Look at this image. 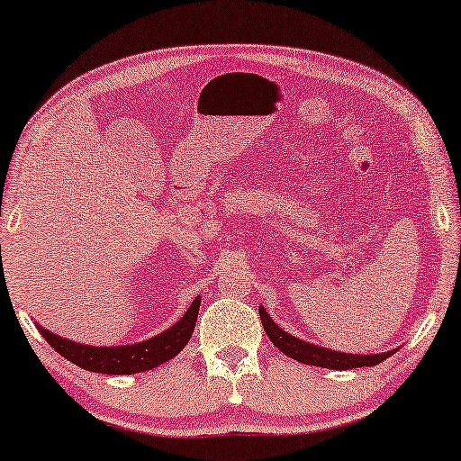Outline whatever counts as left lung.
Segmentation results:
<instances>
[{"instance_id": "obj_1", "label": "left lung", "mask_w": 461, "mask_h": 461, "mask_svg": "<svg viewBox=\"0 0 461 461\" xmlns=\"http://www.w3.org/2000/svg\"><path fill=\"white\" fill-rule=\"evenodd\" d=\"M259 317H261V323H264L267 338L272 339L276 348L285 352L286 357L299 360V363H304V365L346 371V369H358V366H375L395 352V350H389L384 354H365L363 357V354H342L328 348H320V346L303 342V339L286 334L285 330L278 328V325L270 320V315L266 313L264 307H259Z\"/></svg>"}]
</instances>
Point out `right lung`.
Wrapping results in <instances>:
<instances>
[{
	"instance_id": "obj_1",
	"label": "right lung",
	"mask_w": 461,
	"mask_h": 461,
	"mask_svg": "<svg viewBox=\"0 0 461 461\" xmlns=\"http://www.w3.org/2000/svg\"><path fill=\"white\" fill-rule=\"evenodd\" d=\"M197 311H200V299L189 304L187 313L176 321L173 328H168L162 334L154 336L146 342L131 344V346H117V348H95V346L76 344L72 339L55 336L53 331L39 328L42 338L58 350L63 358L72 360L74 365L92 373L104 375H131L150 371L167 360H171L175 354L185 348L191 334H194Z\"/></svg>"
}]
</instances>
